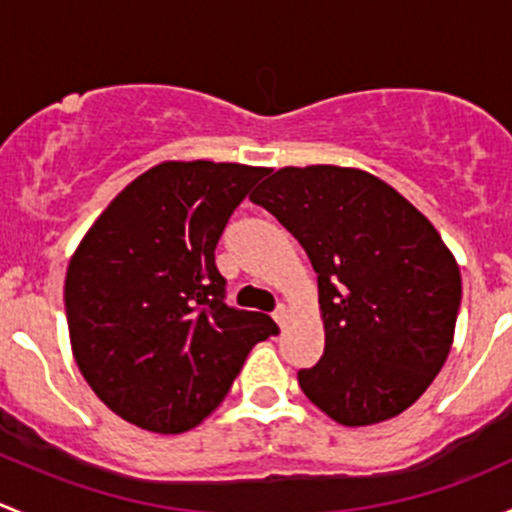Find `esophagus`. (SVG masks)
I'll return each instance as SVG.
<instances>
[{"label": "esophagus", "instance_id": "34e87169", "mask_svg": "<svg viewBox=\"0 0 512 512\" xmlns=\"http://www.w3.org/2000/svg\"><path fill=\"white\" fill-rule=\"evenodd\" d=\"M287 314H289L287 304H280V307H277V309H275V322H277V324H280V327H282V324H285V322H287Z\"/></svg>", "mask_w": 512, "mask_h": 512}]
</instances>
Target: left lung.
<instances>
[{
	"mask_svg": "<svg viewBox=\"0 0 512 512\" xmlns=\"http://www.w3.org/2000/svg\"><path fill=\"white\" fill-rule=\"evenodd\" d=\"M252 203L270 210L317 272L324 356L299 386L342 426L404 414L451 352L461 270L431 220L376 175L280 168Z\"/></svg>",
	"mask_w": 512,
	"mask_h": 512,
	"instance_id": "obj_1",
	"label": "left lung"
}]
</instances>
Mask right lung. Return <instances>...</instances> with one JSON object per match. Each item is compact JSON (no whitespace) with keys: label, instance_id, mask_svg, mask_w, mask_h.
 <instances>
[{"label":"right lung","instance_id":"right-lung-1","mask_svg":"<svg viewBox=\"0 0 512 512\" xmlns=\"http://www.w3.org/2000/svg\"><path fill=\"white\" fill-rule=\"evenodd\" d=\"M245 163L163 160L94 220L64 282L71 352L86 384L123 421L183 433L205 421L257 342L262 312L225 304L215 245L252 185Z\"/></svg>","mask_w":512,"mask_h":512}]
</instances>
